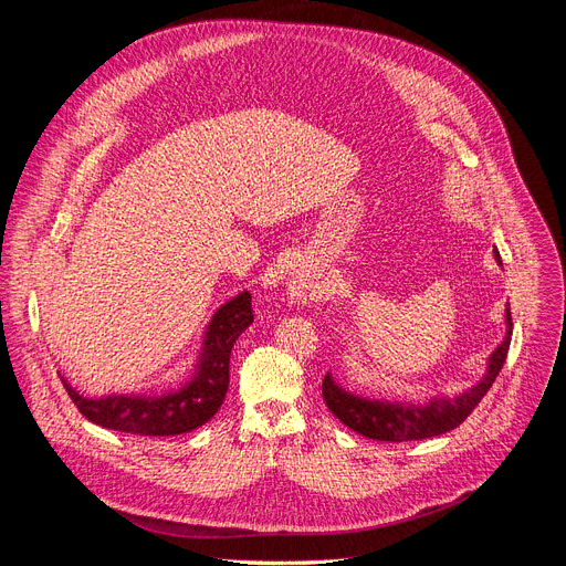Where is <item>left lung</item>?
<instances>
[{"label":"left lung","mask_w":566,"mask_h":566,"mask_svg":"<svg viewBox=\"0 0 566 566\" xmlns=\"http://www.w3.org/2000/svg\"><path fill=\"white\" fill-rule=\"evenodd\" d=\"M495 259L500 254L495 252ZM500 263V261H497ZM507 335L500 342V346L491 353L489 367L484 378L461 392L459 397L450 399H429L424 403L412 401H385V399H367L350 395L333 380L331 374L323 378V401L331 408V412L339 422H344L355 433H360L371 440H388V442H406V440H424L440 433H448L457 429L468 415L478 408L484 395L491 390L504 360H507V350L512 344V312L507 305Z\"/></svg>","instance_id":"obj_1"}]
</instances>
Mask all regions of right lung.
Listing matches in <instances>:
<instances>
[{"mask_svg": "<svg viewBox=\"0 0 566 566\" xmlns=\"http://www.w3.org/2000/svg\"><path fill=\"white\" fill-rule=\"evenodd\" d=\"M252 321V295L248 291L224 303L208 323L199 363L184 388L101 399L82 397L62 378L64 388L84 418L98 427L135 436L188 433L211 420L222 406L229 388L231 348Z\"/></svg>", "mask_w": 566, "mask_h": 566, "instance_id": "right-lung-1", "label": "right lung"}]
</instances>
